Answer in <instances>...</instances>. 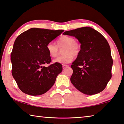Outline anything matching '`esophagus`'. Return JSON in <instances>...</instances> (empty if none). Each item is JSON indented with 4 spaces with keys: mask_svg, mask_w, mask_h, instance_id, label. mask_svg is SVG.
I'll list each match as a JSON object with an SVG mask.
<instances>
[{
    "mask_svg": "<svg viewBox=\"0 0 124 124\" xmlns=\"http://www.w3.org/2000/svg\"><path fill=\"white\" fill-rule=\"evenodd\" d=\"M68 65H66V64H63V66H62V67H63V69H65L66 68H67V67H68Z\"/></svg>",
    "mask_w": 124,
    "mask_h": 124,
    "instance_id": "34e87169",
    "label": "esophagus"
}]
</instances>
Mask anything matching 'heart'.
<instances>
[{
	"instance_id": "b5f03b06",
	"label": "heart",
	"mask_w": 124,
	"mask_h": 124,
	"mask_svg": "<svg viewBox=\"0 0 124 124\" xmlns=\"http://www.w3.org/2000/svg\"><path fill=\"white\" fill-rule=\"evenodd\" d=\"M56 43L57 46L50 42L46 46L48 53L52 57H56L58 54L59 48L64 47L62 50L64 54L55 58L53 61L55 63H69L73 60L74 56H77L81 52L80 44L72 37L63 36L57 40Z\"/></svg>"
}]
</instances>
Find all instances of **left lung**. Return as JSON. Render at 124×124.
Instances as JSON below:
<instances>
[{"label":"left lung","mask_w":124,"mask_h":124,"mask_svg":"<svg viewBox=\"0 0 124 124\" xmlns=\"http://www.w3.org/2000/svg\"><path fill=\"white\" fill-rule=\"evenodd\" d=\"M81 43V52L71 65V82L78 91L92 95L102 91L111 78L113 64L108 41L100 33L85 27L66 31Z\"/></svg>","instance_id":"1"}]
</instances>
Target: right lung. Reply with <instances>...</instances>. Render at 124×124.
Returning <instances> with one entry per match:
<instances>
[{"label":"right lung","instance_id":"1","mask_svg":"<svg viewBox=\"0 0 124 124\" xmlns=\"http://www.w3.org/2000/svg\"><path fill=\"white\" fill-rule=\"evenodd\" d=\"M63 31L32 28L16 38L11 53L12 73L24 93L42 95L54 85L62 66L60 63L43 66L51 62L46 46Z\"/></svg>","mask_w":124,"mask_h":124}]
</instances>
